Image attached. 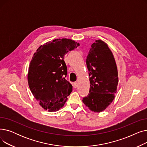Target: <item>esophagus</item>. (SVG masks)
Segmentation results:
<instances>
[{
    "label": "esophagus",
    "instance_id": "esophagus-1",
    "mask_svg": "<svg viewBox=\"0 0 147 147\" xmlns=\"http://www.w3.org/2000/svg\"><path fill=\"white\" fill-rule=\"evenodd\" d=\"M78 82H75L73 83V86H74V88H76L77 87H78Z\"/></svg>",
    "mask_w": 147,
    "mask_h": 147
}]
</instances>
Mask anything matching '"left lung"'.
<instances>
[{
    "instance_id": "1",
    "label": "left lung",
    "mask_w": 147,
    "mask_h": 147,
    "mask_svg": "<svg viewBox=\"0 0 147 147\" xmlns=\"http://www.w3.org/2000/svg\"><path fill=\"white\" fill-rule=\"evenodd\" d=\"M86 61L90 86L82 101L91 111L99 113L112 102L117 92L116 63L109 46L101 40L92 45Z\"/></svg>"
}]
</instances>
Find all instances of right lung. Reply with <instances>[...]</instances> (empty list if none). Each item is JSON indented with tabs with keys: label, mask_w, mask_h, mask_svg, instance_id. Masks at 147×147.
Returning <instances> with one entry per match:
<instances>
[{
	"label": "right lung",
	"mask_w": 147,
	"mask_h": 147,
	"mask_svg": "<svg viewBox=\"0 0 147 147\" xmlns=\"http://www.w3.org/2000/svg\"><path fill=\"white\" fill-rule=\"evenodd\" d=\"M79 43L68 38L55 39L41 45L34 53L28 73V86L39 104L49 112L63 107L73 90L65 79L64 57Z\"/></svg>",
	"instance_id": "right-lung-1"
}]
</instances>
